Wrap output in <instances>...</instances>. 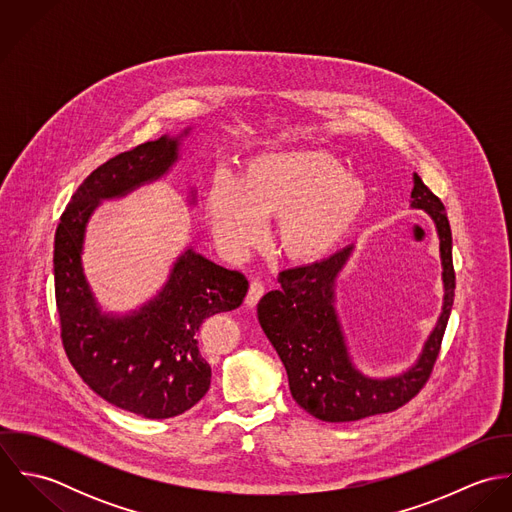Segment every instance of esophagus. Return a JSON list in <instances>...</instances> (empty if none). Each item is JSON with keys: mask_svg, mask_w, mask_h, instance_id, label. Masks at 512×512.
Here are the masks:
<instances>
[{"mask_svg": "<svg viewBox=\"0 0 512 512\" xmlns=\"http://www.w3.org/2000/svg\"><path fill=\"white\" fill-rule=\"evenodd\" d=\"M266 293V286L262 284V282H252L250 284V290H248V295H246V305L248 307H254L260 299H262V295Z\"/></svg>", "mask_w": 512, "mask_h": 512, "instance_id": "1", "label": "esophagus"}]
</instances>
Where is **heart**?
Wrapping results in <instances>:
<instances>
[{
	"label": "heart",
	"instance_id": "1",
	"mask_svg": "<svg viewBox=\"0 0 512 512\" xmlns=\"http://www.w3.org/2000/svg\"><path fill=\"white\" fill-rule=\"evenodd\" d=\"M363 183L321 149L250 157L238 179L219 175L205 195V217L220 248L240 256L278 219V246L293 260L333 250L365 207Z\"/></svg>",
	"mask_w": 512,
	"mask_h": 512
}]
</instances>
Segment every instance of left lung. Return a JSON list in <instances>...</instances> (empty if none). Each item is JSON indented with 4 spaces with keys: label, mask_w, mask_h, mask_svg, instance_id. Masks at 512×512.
Instances as JSON below:
<instances>
[{
    "label": "left lung",
    "mask_w": 512,
    "mask_h": 512,
    "mask_svg": "<svg viewBox=\"0 0 512 512\" xmlns=\"http://www.w3.org/2000/svg\"><path fill=\"white\" fill-rule=\"evenodd\" d=\"M412 207L424 209L438 226L443 266V311L418 363L400 376L368 378L349 359L335 313V278L353 246L307 266L280 272V290L258 303V321L286 366L293 400L323 422H357L408 404L428 382L438 359L455 295L451 228L445 207L414 173Z\"/></svg>",
    "instance_id": "1"
}]
</instances>
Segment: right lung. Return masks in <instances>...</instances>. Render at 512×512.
Instances as JSON below:
<instances>
[{
  "label": "right lung",
  "mask_w": 512,
  "mask_h": 512,
  "mask_svg": "<svg viewBox=\"0 0 512 512\" xmlns=\"http://www.w3.org/2000/svg\"><path fill=\"white\" fill-rule=\"evenodd\" d=\"M177 146V138L163 136L96 167L76 189L55 232V299L69 361L106 402L149 420L179 416L207 394L211 365L199 351L201 325L236 309L248 280L187 250L153 301L138 313L112 317L102 315L92 297L80 252L86 220L98 203L167 173Z\"/></svg>",
  "instance_id": "right-lung-1"
}]
</instances>
